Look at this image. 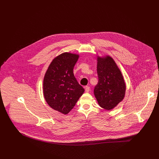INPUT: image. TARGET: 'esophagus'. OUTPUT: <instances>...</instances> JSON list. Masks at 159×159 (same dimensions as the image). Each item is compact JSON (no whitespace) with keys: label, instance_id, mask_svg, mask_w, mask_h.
I'll list each match as a JSON object with an SVG mask.
<instances>
[{"label":"esophagus","instance_id":"34e87169","mask_svg":"<svg viewBox=\"0 0 159 159\" xmlns=\"http://www.w3.org/2000/svg\"><path fill=\"white\" fill-rule=\"evenodd\" d=\"M85 91L86 93H89L90 91V87L89 86H85Z\"/></svg>","mask_w":159,"mask_h":159}]
</instances>
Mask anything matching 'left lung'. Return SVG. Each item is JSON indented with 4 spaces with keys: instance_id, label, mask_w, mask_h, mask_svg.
<instances>
[{
    "instance_id": "8db88e82",
    "label": "left lung",
    "mask_w": 159,
    "mask_h": 159,
    "mask_svg": "<svg viewBox=\"0 0 159 159\" xmlns=\"http://www.w3.org/2000/svg\"><path fill=\"white\" fill-rule=\"evenodd\" d=\"M98 82L94 93L100 106L110 110L124 98L126 85L121 71L111 57L98 58Z\"/></svg>"
}]
</instances>
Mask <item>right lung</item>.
Here are the masks:
<instances>
[{
    "label": "right lung",
    "mask_w": 159,
    "mask_h": 159,
    "mask_svg": "<svg viewBox=\"0 0 159 159\" xmlns=\"http://www.w3.org/2000/svg\"><path fill=\"white\" fill-rule=\"evenodd\" d=\"M79 55L63 53L50 63L43 80L45 100L53 109L67 114L84 92L76 80L73 69Z\"/></svg>",
    "instance_id": "add662e5"
}]
</instances>
